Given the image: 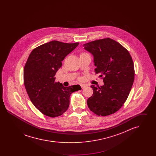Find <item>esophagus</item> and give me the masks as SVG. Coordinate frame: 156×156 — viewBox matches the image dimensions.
<instances>
[{"instance_id":"1","label":"esophagus","mask_w":156,"mask_h":156,"mask_svg":"<svg viewBox=\"0 0 156 156\" xmlns=\"http://www.w3.org/2000/svg\"><path fill=\"white\" fill-rule=\"evenodd\" d=\"M81 87L82 89H83V88H85V85H83V84H81Z\"/></svg>"}]
</instances>
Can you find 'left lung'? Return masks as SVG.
Wrapping results in <instances>:
<instances>
[{"mask_svg": "<svg viewBox=\"0 0 156 156\" xmlns=\"http://www.w3.org/2000/svg\"><path fill=\"white\" fill-rule=\"evenodd\" d=\"M94 56L95 72L102 77L104 85H91L93 95L87 100L90 110L103 116L113 114L126 102L134 79V64L126 48L110 38L83 44Z\"/></svg>", "mask_w": 156, "mask_h": 156, "instance_id": "1", "label": "left lung"}]
</instances>
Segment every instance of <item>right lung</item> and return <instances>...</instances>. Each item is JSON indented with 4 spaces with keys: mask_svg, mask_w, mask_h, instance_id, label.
Returning <instances> with one entry per match:
<instances>
[{
    "mask_svg": "<svg viewBox=\"0 0 156 156\" xmlns=\"http://www.w3.org/2000/svg\"><path fill=\"white\" fill-rule=\"evenodd\" d=\"M78 44L53 40L37 47L29 55L24 68V84L30 101L44 115H62L69 107L71 94L81 89L79 85L65 87L55 82L62 61Z\"/></svg>",
    "mask_w": 156,
    "mask_h": 156,
    "instance_id": "add662e5",
    "label": "right lung"
}]
</instances>
